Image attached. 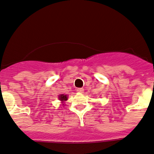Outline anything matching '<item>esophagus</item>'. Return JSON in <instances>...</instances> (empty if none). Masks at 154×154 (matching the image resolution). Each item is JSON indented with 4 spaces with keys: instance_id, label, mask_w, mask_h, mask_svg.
Returning a JSON list of instances; mask_svg holds the SVG:
<instances>
[{
    "instance_id": "obj_1",
    "label": "esophagus",
    "mask_w": 154,
    "mask_h": 154,
    "mask_svg": "<svg viewBox=\"0 0 154 154\" xmlns=\"http://www.w3.org/2000/svg\"><path fill=\"white\" fill-rule=\"evenodd\" d=\"M76 91L79 93H83L84 92V89H83V88H78V89H76Z\"/></svg>"
}]
</instances>
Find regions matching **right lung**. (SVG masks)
<instances>
[{"label":"right lung","mask_w":154,"mask_h":154,"mask_svg":"<svg viewBox=\"0 0 154 154\" xmlns=\"http://www.w3.org/2000/svg\"><path fill=\"white\" fill-rule=\"evenodd\" d=\"M58 97H59V100L62 102V103H65V101L68 100V94H60V95L58 96Z\"/></svg>","instance_id":"1"}]
</instances>
